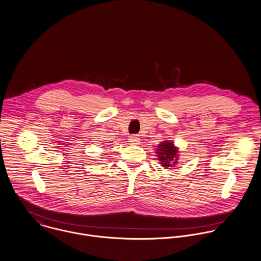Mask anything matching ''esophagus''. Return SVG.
<instances>
[{
    "mask_svg": "<svg viewBox=\"0 0 261 261\" xmlns=\"http://www.w3.org/2000/svg\"><path fill=\"white\" fill-rule=\"evenodd\" d=\"M140 141H141L140 138H138L137 136H133V137H130V138L128 139V142H129L130 144H139Z\"/></svg>",
    "mask_w": 261,
    "mask_h": 261,
    "instance_id": "1",
    "label": "esophagus"
}]
</instances>
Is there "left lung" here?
<instances>
[{
    "mask_svg": "<svg viewBox=\"0 0 261 261\" xmlns=\"http://www.w3.org/2000/svg\"><path fill=\"white\" fill-rule=\"evenodd\" d=\"M157 153L162 166L169 167L177 164V149L171 142L166 141L160 144Z\"/></svg>",
    "mask_w": 261,
    "mask_h": 261,
    "instance_id": "1",
    "label": "left lung"
}]
</instances>
